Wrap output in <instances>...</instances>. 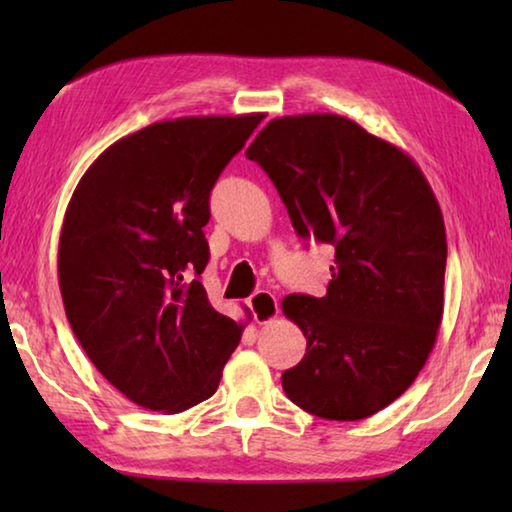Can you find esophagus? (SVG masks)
Masks as SVG:
<instances>
[{"label": "esophagus", "mask_w": 512, "mask_h": 512, "mask_svg": "<svg viewBox=\"0 0 512 512\" xmlns=\"http://www.w3.org/2000/svg\"><path fill=\"white\" fill-rule=\"evenodd\" d=\"M248 307L253 311V316L257 323H271L273 318H277L280 314V305H277V300L271 291H257L253 296L248 298Z\"/></svg>", "instance_id": "esophagus-1"}]
</instances>
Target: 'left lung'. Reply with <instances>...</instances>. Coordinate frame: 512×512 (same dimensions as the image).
Returning a JSON list of instances; mask_svg holds the SVG:
<instances>
[{
	"instance_id": "1",
	"label": "left lung",
	"mask_w": 512,
	"mask_h": 512,
	"mask_svg": "<svg viewBox=\"0 0 512 512\" xmlns=\"http://www.w3.org/2000/svg\"><path fill=\"white\" fill-rule=\"evenodd\" d=\"M246 158L298 235L336 250L323 298L282 300L307 339L284 393L316 418H370L413 384L443 320L447 237L433 189L411 155L332 112L271 119Z\"/></svg>"
}]
</instances>
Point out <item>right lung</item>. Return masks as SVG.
I'll list each match as a JSON object with an SVG mask.
<instances>
[{"label":"right lung","instance_id":"right-lung-1","mask_svg":"<svg viewBox=\"0 0 512 512\" xmlns=\"http://www.w3.org/2000/svg\"><path fill=\"white\" fill-rule=\"evenodd\" d=\"M262 112L158 121L108 146L76 185L58 284L76 339L137 406L183 413L212 397L244 325L198 280L210 192Z\"/></svg>","mask_w":512,"mask_h":512}]
</instances>
